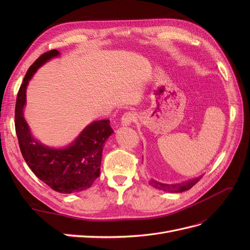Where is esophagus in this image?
Returning <instances> with one entry per match:
<instances>
[{"instance_id":"esophagus-1","label":"esophagus","mask_w":250,"mask_h":250,"mask_svg":"<svg viewBox=\"0 0 250 250\" xmlns=\"http://www.w3.org/2000/svg\"><path fill=\"white\" fill-rule=\"evenodd\" d=\"M135 121V113L132 111H127L122 116L121 119V123L123 126H129Z\"/></svg>"}]
</instances>
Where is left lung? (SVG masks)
<instances>
[{"instance_id": "left-lung-1", "label": "left lung", "mask_w": 250, "mask_h": 250, "mask_svg": "<svg viewBox=\"0 0 250 250\" xmlns=\"http://www.w3.org/2000/svg\"><path fill=\"white\" fill-rule=\"evenodd\" d=\"M202 176L199 177H196L193 179H188L187 181H184V183H180V184H173V185H168V184H163L160 183V181H156L154 179H151L149 181L150 186H152L155 188H158V190H162L165 192H170V193H181V192H185L190 190V188L195 186L196 184L198 183L199 179Z\"/></svg>"}]
</instances>
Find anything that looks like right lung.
I'll return each mask as SVG.
<instances>
[{
  "mask_svg": "<svg viewBox=\"0 0 250 250\" xmlns=\"http://www.w3.org/2000/svg\"><path fill=\"white\" fill-rule=\"evenodd\" d=\"M52 50L44 53L29 67L21 84L16 103V131L21 152L35 175L53 190L71 194L84 191L100 175L103 146L113 133L109 120L94 121L65 148H51L36 141L24 118L28 83L40 67L57 57Z\"/></svg>",
  "mask_w": 250,
  "mask_h": 250,
  "instance_id": "1",
  "label": "right lung"
}]
</instances>
